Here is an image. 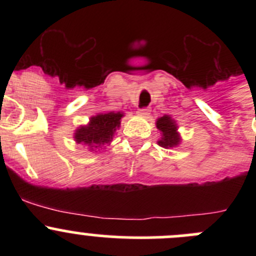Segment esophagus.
Masks as SVG:
<instances>
[{"label": "esophagus", "mask_w": 256, "mask_h": 256, "mask_svg": "<svg viewBox=\"0 0 256 256\" xmlns=\"http://www.w3.org/2000/svg\"><path fill=\"white\" fill-rule=\"evenodd\" d=\"M138 114L141 116H148L150 115V109L148 108H140L138 110Z\"/></svg>", "instance_id": "1"}]
</instances>
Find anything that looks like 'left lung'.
I'll return each mask as SVG.
<instances>
[{"mask_svg": "<svg viewBox=\"0 0 256 256\" xmlns=\"http://www.w3.org/2000/svg\"><path fill=\"white\" fill-rule=\"evenodd\" d=\"M156 126L161 131V138L157 144L164 148H171L178 146L180 142V136L178 134L177 124L170 115H164L157 118Z\"/></svg>", "mask_w": 256, "mask_h": 256, "instance_id": "1", "label": "left lung"}]
</instances>
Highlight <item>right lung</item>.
<instances>
[{"instance_id":"1","label":"right lung","mask_w":256,"mask_h":256,"mask_svg":"<svg viewBox=\"0 0 256 256\" xmlns=\"http://www.w3.org/2000/svg\"><path fill=\"white\" fill-rule=\"evenodd\" d=\"M122 116L124 114L120 112L98 114L96 116L90 118L88 125L76 128L74 140L76 144L89 147L90 151L102 148L112 141L114 134L120 128V120Z\"/></svg>"}]
</instances>
